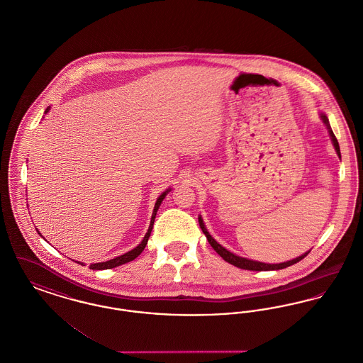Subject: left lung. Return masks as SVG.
Returning <instances> with one entry per match:
<instances>
[{
	"label": "left lung",
	"mask_w": 363,
	"mask_h": 363,
	"mask_svg": "<svg viewBox=\"0 0 363 363\" xmlns=\"http://www.w3.org/2000/svg\"><path fill=\"white\" fill-rule=\"evenodd\" d=\"M323 120H324V122H325V123H327V126H328L329 135H330L332 143H333V145H335L336 154H337L339 157H340V148H339L337 138H335V135H333V132H332V129H330V126H329V122L325 116H323ZM199 223H200V227H201L203 233L206 234V237H207L209 245L213 247V250H215V252H216L222 259H225V261L230 262V264H233L234 267L241 268V269H247V271H275V269H283V268H287V267H290V265H293V264H296L298 261L305 259V257L309 255V252H308V253H305V255H302V256H299V257H296V259H291V261H287V262H281V264H265V262H259V261H253V259H243V257L235 256L234 253L228 252V250L225 249L222 245H219L218 242L215 241V240L209 235V233H208L206 225L203 223L201 216L199 218Z\"/></svg>",
	"instance_id": "8db88e82"
}]
</instances>
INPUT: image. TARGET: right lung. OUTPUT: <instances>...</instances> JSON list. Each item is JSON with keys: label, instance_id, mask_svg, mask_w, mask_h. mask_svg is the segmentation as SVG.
<instances>
[{"label": "right lung", "instance_id": "add662e5", "mask_svg": "<svg viewBox=\"0 0 363 363\" xmlns=\"http://www.w3.org/2000/svg\"><path fill=\"white\" fill-rule=\"evenodd\" d=\"M49 111V107L46 108V113ZM167 191L169 190H166V191H163L160 196H159V199L156 200L155 208H154V212H152V218H151V225H150V228H148V233L145 234V237H144V240L141 241V243L138 245V247H135L133 250H130V252H128V253H125V255H122V256H118V257H116V259H108V261H104V262H96V264H91L89 265V268L91 269H110V268H116V267H120L122 264H126V262H129V261H132V259H136L138 255L144 250V247H145V245H147V242H148V238H150V235H151V231H152V227H154V222H155V216L156 212H157V209H159V206H160V203L163 201V199H164V196L167 194ZM80 264V262H79ZM83 265V264H82Z\"/></svg>", "mask_w": 363, "mask_h": 363}]
</instances>
